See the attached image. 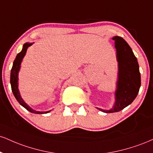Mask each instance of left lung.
<instances>
[{
  "instance_id": "obj_1",
  "label": "left lung",
  "mask_w": 153,
  "mask_h": 153,
  "mask_svg": "<svg viewBox=\"0 0 153 153\" xmlns=\"http://www.w3.org/2000/svg\"><path fill=\"white\" fill-rule=\"evenodd\" d=\"M117 59L118 62V81L115 92V103L113 108L105 110L98 108L106 113L120 111L129 105L135 99L140 87V73L137 58L131 48L123 38L115 36Z\"/></svg>"
}]
</instances>
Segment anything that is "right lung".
Returning a JSON list of instances; mask_svg holds the SVG:
<instances>
[{
    "label": "right lung",
    "instance_id": "right-lung-1",
    "mask_svg": "<svg viewBox=\"0 0 153 153\" xmlns=\"http://www.w3.org/2000/svg\"><path fill=\"white\" fill-rule=\"evenodd\" d=\"M32 45V43H25L23 45V50L21 51V52H20L16 56V59H15L13 62V65L12 69H11V73H10V84H11V89L15 97L16 98V100H18V102L22 106L24 107L25 109L30 111V113H36V114H43V113H47L50 111L48 112H39V111H36V110L31 109L24 102L22 97L20 95L19 91L18 89V71L20 70V66H21V61L23 60V57L25 56V53H26L27 48L30 47Z\"/></svg>",
    "mask_w": 153,
    "mask_h": 153
}]
</instances>
